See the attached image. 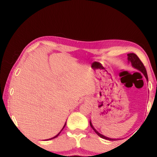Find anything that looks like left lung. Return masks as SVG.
<instances>
[{"instance_id": "obj_1", "label": "left lung", "mask_w": 157, "mask_h": 157, "mask_svg": "<svg viewBox=\"0 0 157 157\" xmlns=\"http://www.w3.org/2000/svg\"><path fill=\"white\" fill-rule=\"evenodd\" d=\"M127 56H128V62L130 63L131 64V66H132V67L136 68V70H138V71H140V72H142V74H143L144 76H145V78H146V80L148 81V78H147V75L146 69H145V66H144L143 63H142L141 62V60H140V58H139L137 56H136L134 53L128 54ZM90 125H91V127L92 128L93 130L94 131V132L96 133V134L98 135L99 136H100L101 138L105 139V140H118V139H112V138L107 137V136H104V135H102V134H100V133H99L98 131H97L96 129L94 128V127L93 126L92 123H91V121H90Z\"/></svg>"}]
</instances>
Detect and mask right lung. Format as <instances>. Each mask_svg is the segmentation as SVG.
Here are the masks:
<instances>
[{
  "instance_id": "obj_1",
  "label": "right lung",
  "mask_w": 157,
  "mask_h": 157,
  "mask_svg": "<svg viewBox=\"0 0 157 157\" xmlns=\"http://www.w3.org/2000/svg\"><path fill=\"white\" fill-rule=\"evenodd\" d=\"M66 123H65V124H64V126H63V128H62V129H61V131H60V132H59V133H58V134H57V135H56V136H54V137H52V138H51V139H48V140H52V139H55V138H56V137H57V136H58V135L60 134V132H61V131H63V128H65V126H66Z\"/></svg>"
}]
</instances>
